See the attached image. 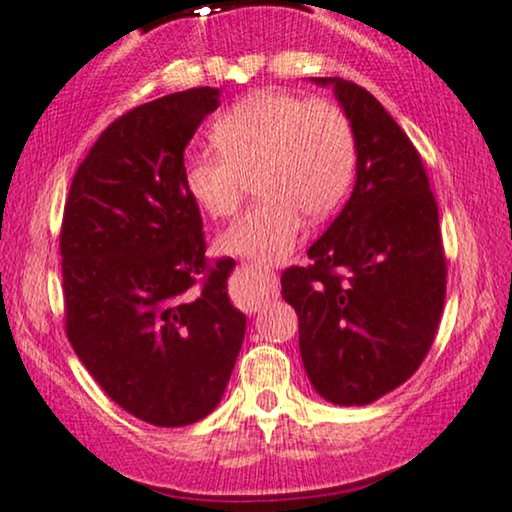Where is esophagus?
Returning <instances> with one entry per match:
<instances>
[{"label":"esophagus","mask_w":512,"mask_h":512,"mask_svg":"<svg viewBox=\"0 0 512 512\" xmlns=\"http://www.w3.org/2000/svg\"><path fill=\"white\" fill-rule=\"evenodd\" d=\"M243 271H245V278H248V288H250L248 300L252 304H260L278 293V278L274 271L257 267V264H245Z\"/></svg>","instance_id":"obj_1"}]
</instances>
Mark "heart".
I'll return each mask as SVG.
<instances>
[{
  "label": "heart",
  "instance_id": "1",
  "mask_svg": "<svg viewBox=\"0 0 512 512\" xmlns=\"http://www.w3.org/2000/svg\"><path fill=\"white\" fill-rule=\"evenodd\" d=\"M217 151L184 160V189L210 219L231 217L248 179L264 198L217 238L224 255L278 264L295 250L304 215L323 219L349 189L357 144L347 115L331 101L264 89L212 122Z\"/></svg>",
  "mask_w": 512,
  "mask_h": 512
}]
</instances>
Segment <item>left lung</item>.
Segmentation results:
<instances>
[{"label":"left lung","instance_id":"1","mask_svg":"<svg viewBox=\"0 0 512 512\" xmlns=\"http://www.w3.org/2000/svg\"><path fill=\"white\" fill-rule=\"evenodd\" d=\"M333 87L357 144L352 196L309 248L307 267L281 276L300 319L309 383L338 406H366L423 364L444 307L446 260L423 160L383 103L342 77Z\"/></svg>","mask_w":512,"mask_h":512}]
</instances>
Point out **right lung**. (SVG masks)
I'll return each mask as SVG.
<instances>
[{
	"instance_id": "obj_1",
	"label": "right lung",
	"mask_w": 512,
	"mask_h": 512,
	"mask_svg": "<svg viewBox=\"0 0 512 512\" xmlns=\"http://www.w3.org/2000/svg\"><path fill=\"white\" fill-rule=\"evenodd\" d=\"M219 89L167 94L113 122L70 184L61 229L66 331L101 390L134 418L184 428L217 409L245 338L234 262H205L184 151Z\"/></svg>"
}]
</instances>
